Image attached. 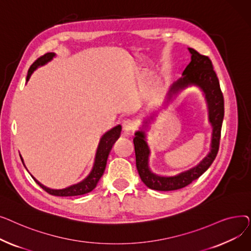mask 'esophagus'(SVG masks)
<instances>
[{
	"label": "esophagus",
	"mask_w": 251,
	"mask_h": 251,
	"mask_svg": "<svg viewBox=\"0 0 251 251\" xmlns=\"http://www.w3.org/2000/svg\"><path fill=\"white\" fill-rule=\"evenodd\" d=\"M138 128V124L136 121L132 120V119H126L123 121V129L126 132H134V131Z\"/></svg>",
	"instance_id": "obj_1"
}]
</instances>
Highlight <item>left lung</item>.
<instances>
[{
    "mask_svg": "<svg viewBox=\"0 0 251 251\" xmlns=\"http://www.w3.org/2000/svg\"><path fill=\"white\" fill-rule=\"evenodd\" d=\"M188 50L191 52V62L183 71V77L171 86L170 96L188 85H197L202 89L208 105L209 122L213 126L212 151L196 167L177 176H157L149 168L150 150L144 139L146 135L143 131H137L133 142L138 174L141 181L149 188L157 191H172L189 185L194 180L199 179L213 164L219 151L221 129L224 119V97L219 79L214 70L213 63L207 56L200 54L194 49L189 48Z\"/></svg>",
    "mask_w": 251,
    "mask_h": 251,
    "instance_id": "left-lung-1",
    "label": "left lung"
}]
</instances>
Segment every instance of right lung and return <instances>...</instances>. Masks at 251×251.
<instances>
[{"mask_svg":"<svg viewBox=\"0 0 251 251\" xmlns=\"http://www.w3.org/2000/svg\"><path fill=\"white\" fill-rule=\"evenodd\" d=\"M55 56V54L52 52H48V54L39 57L31 66L28 70L27 73V77H26V81L29 80V78L32 74V72L38 67V66H42L44 64H46L48 61L51 60V58ZM121 125H118L116 127H114L113 129H111L110 131H108L107 133L103 134V136L100 138L99 148H98V151L96 154V160H95V165L94 168H92L90 174L80 183L75 184V185H72L70 187H67L65 189H60V190H56V189H50L46 186H44L43 184L39 183L36 179H34V181L41 186L46 192H48L50 195H55V196H76V195H82L85 193L90 192L91 190H94L95 187L97 186V184L99 182V180L100 179V177L102 176L104 169H105V165H107V160L109 153L112 150V147L114 146V143L116 142V140L120 137L121 134ZM22 163L23 160L21 159Z\"/></svg>","mask_w":251,"mask_h":251,"instance_id":"obj_1","label":"right lung"}]
</instances>
